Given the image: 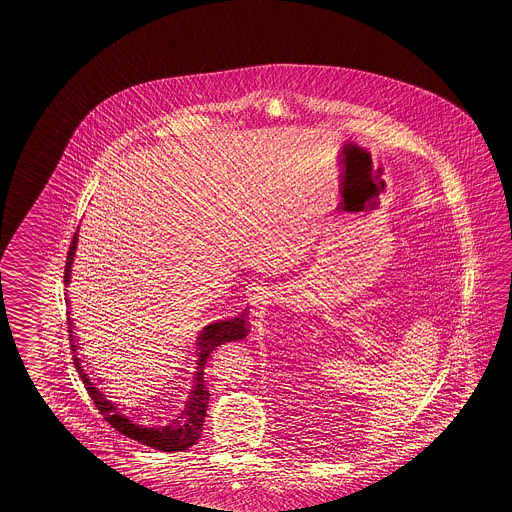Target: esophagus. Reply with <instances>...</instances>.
Returning <instances> with one entry per match:
<instances>
[{"mask_svg": "<svg viewBox=\"0 0 512 512\" xmlns=\"http://www.w3.org/2000/svg\"><path fill=\"white\" fill-rule=\"evenodd\" d=\"M274 300V291L270 287L255 285L248 291L249 315L255 319H261L266 306Z\"/></svg>", "mask_w": 512, "mask_h": 512, "instance_id": "esophagus-1", "label": "esophagus"}]
</instances>
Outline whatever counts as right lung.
Returning a JSON list of instances; mask_svg holds the SVG:
<instances>
[{
  "label": "right lung",
  "mask_w": 512,
  "mask_h": 512,
  "mask_svg": "<svg viewBox=\"0 0 512 512\" xmlns=\"http://www.w3.org/2000/svg\"><path fill=\"white\" fill-rule=\"evenodd\" d=\"M78 231L73 236L71 248L67 253V263H65V283L71 281V266L75 261V251H77ZM248 310L240 311L231 319L216 321L212 325H206L201 330L197 338V366L193 372V385L189 390L184 407L172 415L171 420L165 422H152L144 420L133 415L122 403L110 400L109 396L103 392L90 373L86 370V360L80 357L78 353L77 341L73 334V326L69 319V341H71V351H73V364L77 368L78 375L88 390L95 407L103 415V419L109 422L110 426L124 434L125 437L137 441L140 445L152 447V449L163 450V452H184V450L193 447L199 437H201L202 424L206 417V407L210 400V392L204 383V366L206 360L210 358V353L229 341L244 340L248 336Z\"/></svg>",
  "instance_id": "1"
}]
</instances>
